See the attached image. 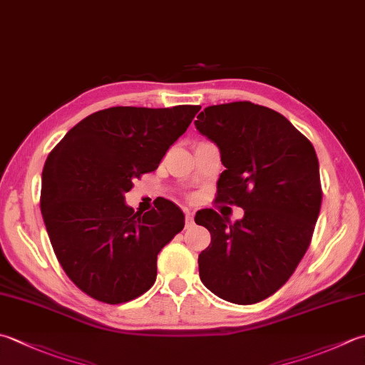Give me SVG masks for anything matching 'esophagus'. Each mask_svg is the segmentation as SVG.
I'll return each mask as SVG.
<instances>
[{"label": "esophagus", "instance_id": "34e87169", "mask_svg": "<svg viewBox=\"0 0 365 365\" xmlns=\"http://www.w3.org/2000/svg\"><path fill=\"white\" fill-rule=\"evenodd\" d=\"M185 223H187V226L192 225V213L190 210H185Z\"/></svg>", "mask_w": 365, "mask_h": 365}]
</instances>
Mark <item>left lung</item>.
I'll return each mask as SVG.
<instances>
[{
  "label": "left lung",
  "instance_id": "1",
  "mask_svg": "<svg viewBox=\"0 0 365 365\" xmlns=\"http://www.w3.org/2000/svg\"><path fill=\"white\" fill-rule=\"evenodd\" d=\"M195 125L226 168L215 202L245 212L234 225L213 209L196 213L212 235L199 277L227 302H261L289 280L312 242L323 201L317 152L282 113L250 101L205 107Z\"/></svg>",
  "mask_w": 365,
  "mask_h": 365
}]
</instances>
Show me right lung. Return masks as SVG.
<instances>
[{"mask_svg":"<svg viewBox=\"0 0 365 365\" xmlns=\"http://www.w3.org/2000/svg\"><path fill=\"white\" fill-rule=\"evenodd\" d=\"M201 107H109L69 130L42 169L41 212L66 275L85 294L123 304L156 280V258L185 226L183 212L125 204L133 182L158 168Z\"/></svg>","mask_w":365,"mask_h":365,"instance_id":"add662e5","label":"right lung"}]
</instances>
